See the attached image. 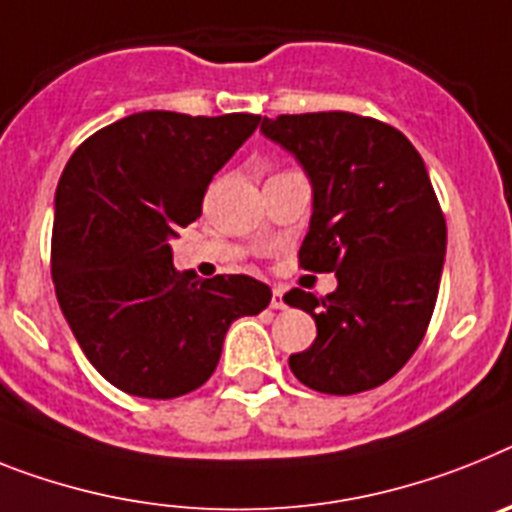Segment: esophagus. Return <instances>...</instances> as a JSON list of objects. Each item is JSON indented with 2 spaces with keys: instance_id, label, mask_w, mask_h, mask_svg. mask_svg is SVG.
Returning <instances> with one entry per match:
<instances>
[{
  "instance_id": "1",
  "label": "esophagus",
  "mask_w": 512,
  "mask_h": 512,
  "mask_svg": "<svg viewBox=\"0 0 512 512\" xmlns=\"http://www.w3.org/2000/svg\"><path fill=\"white\" fill-rule=\"evenodd\" d=\"M270 307H273V309L286 307V302H283V289H273V299H270Z\"/></svg>"
}]
</instances>
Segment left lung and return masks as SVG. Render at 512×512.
<instances>
[{"label": "left lung", "instance_id": "left-lung-1", "mask_svg": "<svg viewBox=\"0 0 512 512\" xmlns=\"http://www.w3.org/2000/svg\"><path fill=\"white\" fill-rule=\"evenodd\" d=\"M260 130L312 184L299 265L338 278L325 299L283 296L317 325L291 372L317 393L377 388L419 349L435 312L448 229L427 166L403 132L349 111L265 117Z\"/></svg>", "mask_w": 512, "mask_h": 512}]
</instances>
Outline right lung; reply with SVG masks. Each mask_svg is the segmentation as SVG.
Masks as SVG:
<instances>
[{"label": "right lung", "mask_w": 512, "mask_h": 512, "mask_svg": "<svg viewBox=\"0 0 512 512\" xmlns=\"http://www.w3.org/2000/svg\"><path fill=\"white\" fill-rule=\"evenodd\" d=\"M257 124L140 111L90 135L64 166L51 278L72 336L114 388L158 401L200 388L231 322L270 304L255 278L179 273L169 244Z\"/></svg>", "instance_id": "add662e5"}]
</instances>
